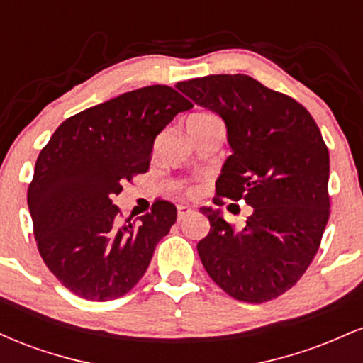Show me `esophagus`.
<instances>
[{
    "mask_svg": "<svg viewBox=\"0 0 363 363\" xmlns=\"http://www.w3.org/2000/svg\"><path fill=\"white\" fill-rule=\"evenodd\" d=\"M191 211H193V210H191L189 206L179 205V206H177V220H179V222H181V220H184L186 216L191 213Z\"/></svg>",
    "mask_w": 363,
    "mask_h": 363,
    "instance_id": "1",
    "label": "esophagus"
}]
</instances>
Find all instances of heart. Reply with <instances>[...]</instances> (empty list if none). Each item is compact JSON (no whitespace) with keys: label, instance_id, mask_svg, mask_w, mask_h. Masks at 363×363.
<instances>
[{"label":"heart","instance_id":"b5f03b06","mask_svg":"<svg viewBox=\"0 0 363 363\" xmlns=\"http://www.w3.org/2000/svg\"><path fill=\"white\" fill-rule=\"evenodd\" d=\"M191 118H193V119H208V118H215V116L210 114V112H198V114H193Z\"/></svg>","mask_w":363,"mask_h":363}]
</instances>
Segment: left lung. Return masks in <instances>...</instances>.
Listing matches in <instances>:
<instances>
[{
	"mask_svg": "<svg viewBox=\"0 0 363 363\" xmlns=\"http://www.w3.org/2000/svg\"><path fill=\"white\" fill-rule=\"evenodd\" d=\"M198 106L222 116L232 155L216 181L215 205L245 201L244 227L203 208L210 232L198 242L206 273L235 301L280 297L318 254L329 218V152L311 112L247 74L177 83Z\"/></svg>",
	"mask_w": 363,
	"mask_h": 363,
	"instance_id": "left-lung-1",
	"label": "left lung"
}]
</instances>
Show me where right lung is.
Here are the masks:
<instances>
[{
  "mask_svg": "<svg viewBox=\"0 0 363 363\" xmlns=\"http://www.w3.org/2000/svg\"><path fill=\"white\" fill-rule=\"evenodd\" d=\"M193 107L172 86L126 91L62 121L40 150L27 203L40 256L78 297L126 295L147 272L177 210L155 199L152 211L123 222L112 198L145 174L157 135Z\"/></svg>",
  "mask_w": 363,
  "mask_h": 363,
  "instance_id": "right-lung-1",
  "label": "right lung"
}]
</instances>
